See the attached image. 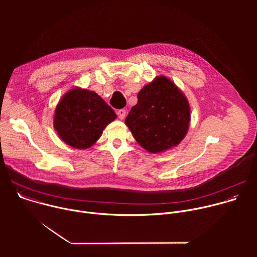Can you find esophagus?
I'll use <instances>...</instances> for the list:
<instances>
[{
	"instance_id": "obj_1",
	"label": "esophagus",
	"mask_w": 257,
	"mask_h": 257,
	"mask_svg": "<svg viewBox=\"0 0 257 257\" xmlns=\"http://www.w3.org/2000/svg\"><path fill=\"white\" fill-rule=\"evenodd\" d=\"M117 114H118V117H119V119H120V120H124V118L126 117V111H125L124 108L119 109Z\"/></svg>"
}]
</instances>
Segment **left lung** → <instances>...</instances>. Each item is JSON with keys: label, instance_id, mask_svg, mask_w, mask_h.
I'll return each mask as SVG.
<instances>
[{"label": "left lung", "instance_id": "1", "mask_svg": "<svg viewBox=\"0 0 257 257\" xmlns=\"http://www.w3.org/2000/svg\"><path fill=\"white\" fill-rule=\"evenodd\" d=\"M137 98L125 124L144 150L163 153L184 139L189 129L190 105L171 79L157 76L138 92Z\"/></svg>", "mask_w": 257, "mask_h": 257}]
</instances>
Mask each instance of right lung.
<instances>
[{
    "instance_id": "1",
    "label": "right lung",
    "mask_w": 257,
    "mask_h": 257,
    "mask_svg": "<svg viewBox=\"0 0 257 257\" xmlns=\"http://www.w3.org/2000/svg\"><path fill=\"white\" fill-rule=\"evenodd\" d=\"M116 118L114 109L97 93L74 87L58 102L54 128L71 148L86 150L99 139L106 125Z\"/></svg>"
}]
</instances>
